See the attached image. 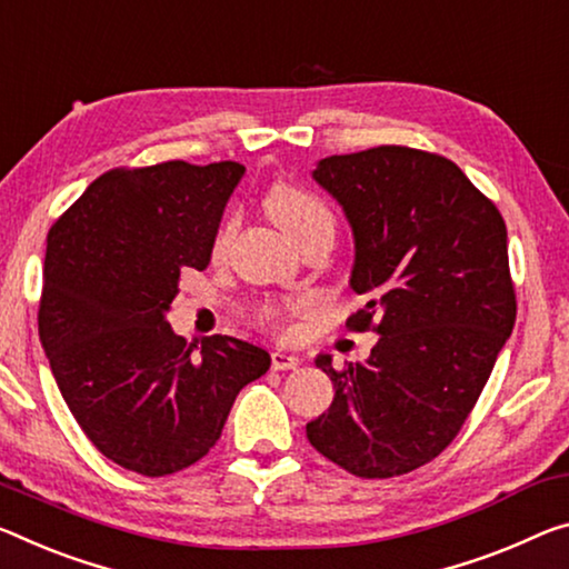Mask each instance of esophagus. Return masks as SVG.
<instances>
[{"label": "esophagus", "instance_id": "34e87169", "mask_svg": "<svg viewBox=\"0 0 569 569\" xmlns=\"http://www.w3.org/2000/svg\"><path fill=\"white\" fill-rule=\"evenodd\" d=\"M270 367L278 369V372H283V369H296L299 367V357L288 355V351H273V355H270Z\"/></svg>", "mask_w": 569, "mask_h": 569}]
</instances>
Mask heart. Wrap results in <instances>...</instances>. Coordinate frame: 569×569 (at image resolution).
I'll list each match as a JSON object with an SVG mask.
<instances>
[{"mask_svg": "<svg viewBox=\"0 0 569 569\" xmlns=\"http://www.w3.org/2000/svg\"><path fill=\"white\" fill-rule=\"evenodd\" d=\"M263 207L270 218L281 224V230L296 242V246H299L303 238L313 236V232H333V214L329 210V204L323 202L317 192H311V189L296 182H286V179H281V182L270 184L263 197ZM232 228H236V224H232L230 218L220 224L212 246L214 252H222L228 248ZM299 309L301 303H270L263 309V321L270 323V327L286 331L288 317Z\"/></svg>", "mask_w": 569, "mask_h": 569, "instance_id": "obj_1", "label": "heart"}]
</instances>
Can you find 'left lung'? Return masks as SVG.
Segmentation results:
<instances>
[{"label":"left lung","mask_w":569,"mask_h":569,"mask_svg":"<svg viewBox=\"0 0 569 569\" xmlns=\"http://www.w3.org/2000/svg\"><path fill=\"white\" fill-rule=\"evenodd\" d=\"M313 179L355 232L347 329L380 333L367 362L333 369L329 412L306 426L323 458L392 479L453 443L517 321L507 224L453 161L410 147L327 157Z\"/></svg>","instance_id":"1"}]
</instances>
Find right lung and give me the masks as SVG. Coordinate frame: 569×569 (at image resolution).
Segmentation results:
<instances>
[{
  "mask_svg": "<svg viewBox=\"0 0 569 569\" xmlns=\"http://www.w3.org/2000/svg\"><path fill=\"white\" fill-rule=\"evenodd\" d=\"M246 167L106 171L48 232L40 341L70 412L108 461L169 476L210 453L232 402L270 367L266 349L167 321L184 270H204Z\"/></svg>",
  "mask_w": 569,
  "mask_h": 569,
  "instance_id": "1",
  "label": "right lung"
}]
</instances>
